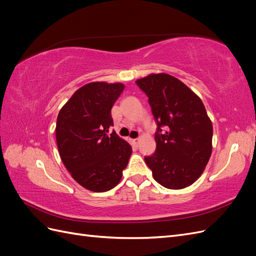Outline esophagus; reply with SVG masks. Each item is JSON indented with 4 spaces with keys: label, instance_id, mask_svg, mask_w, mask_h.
I'll use <instances>...</instances> for the list:
<instances>
[{
    "label": "esophagus",
    "instance_id": "obj_1",
    "mask_svg": "<svg viewBox=\"0 0 256 256\" xmlns=\"http://www.w3.org/2000/svg\"><path fill=\"white\" fill-rule=\"evenodd\" d=\"M140 141H141V138H136V140H134L136 144H138V143H140Z\"/></svg>",
    "mask_w": 256,
    "mask_h": 256
}]
</instances>
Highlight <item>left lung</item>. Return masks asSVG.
<instances>
[{
	"label": "left lung",
	"mask_w": 256,
	"mask_h": 256,
	"mask_svg": "<svg viewBox=\"0 0 256 256\" xmlns=\"http://www.w3.org/2000/svg\"><path fill=\"white\" fill-rule=\"evenodd\" d=\"M136 83L148 97L158 124L157 148L145 157L154 180L168 189H184L198 180L212 152V122L194 92L175 76L150 74ZM167 131L160 134V127Z\"/></svg>",
	"instance_id": "left-lung-1"
}]
</instances>
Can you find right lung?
Returning a JSON list of instances; mask_svg holds the SVG:
<instances>
[{
    "label": "right lung",
    "instance_id": "1",
    "mask_svg": "<svg viewBox=\"0 0 256 256\" xmlns=\"http://www.w3.org/2000/svg\"><path fill=\"white\" fill-rule=\"evenodd\" d=\"M125 85L90 82L76 90L58 112L56 136L62 161L85 189L104 192L122 180L132 154L114 131L111 109Z\"/></svg>",
    "mask_w": 256,
    "mask_h": 256
}]
</instances>
